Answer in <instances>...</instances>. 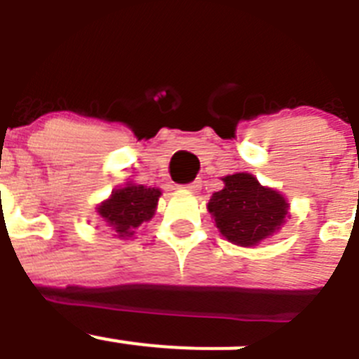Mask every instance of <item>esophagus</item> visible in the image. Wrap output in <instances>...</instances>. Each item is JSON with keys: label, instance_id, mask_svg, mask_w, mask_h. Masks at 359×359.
Returning <instances> with one entry per match:
<instances>
[{"label": "esophagus", "instance_id": "obj_1", "mask_svg": "<svg viewBox=\"0 0 359 359\" xmlns=\"http://www.w3.org/2000/svg\"><path fill=\"white\" fill-rule=\"evenodd\" d=\"M186 189H189V191H198L200 187H202V180H193V182H189V184H186Z\"/></svg>", "mask_w": 359, "mask_h": 359}]
</instances>
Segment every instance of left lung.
Segmentation results:
<instances>
[{
    "instance_id": "8db88e82",
    "label": "left lung",
    "mask_w": 359,
    "mask_h": 359,
    "mask_svg": "<svg viewBox=\"0 0 359 359\" xmlns=\"http://www.w3.org/2000/svg\"><path fill=\"white\" fill-rule=\"evenodd\" d=\"M224 182V189L211 196L208 209L229 241L252 247L284 224L288 203L277 191L261 186L256 177L236 173L225 177Z\"/></svg>"
}]
</instances>
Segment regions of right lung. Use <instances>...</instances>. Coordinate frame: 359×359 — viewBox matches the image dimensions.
I'll return each instance as SVG.
<instances>
[{
	"mask_svg": "<svg viewBox=\"0 0 359 359\" xmlns=\"http://www.w3.org/2000/svg\"><path fill=\"white\" fill-rule=\"evenodd\" d=\"M159 196L161 191L156 187L127 184L121 189L112 191L111 198L100 205L98 212L119 238H127L134 234L143 222H148L154 216Z\"/></svg>",
	"mask_w": 359,
	"mask_h": 359,
	"instance_id": "obj_1",
	"label": "right lung"
}]
</instances>
